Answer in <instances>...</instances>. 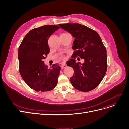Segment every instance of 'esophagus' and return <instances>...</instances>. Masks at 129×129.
Instances as JSON below:
<instances>
[{
  "mask_svg": "<svg viewBox=\"0 0 129 129\" xmlns=\"http://www.w3.org/2000/svg\"><path fill=\"white\" fill-rule=\"evenodd\" d=\"M66 67H67V66L65 64H62V65H61V68H62V69H64Z\"/></svg>",
  "mask_w": 129,
  "mask_h": 129,
  "instance_id": "obj_1",
  "label": "esophagus"
}]
</instances>
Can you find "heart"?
Here are the masks:
<instances>
[{
    "label": "heart",
    "instance_id": "b5f03b06",
    "mask_svg": "<svg viewBox=\"0 0 129 129\" xmlns=\"http://www.w3.org/2000/svg\"><path fill=\"white\" fill-rule=\"evenodd\" d=\"M63 58V59H64V58Z\"/></svg>",
    "mask_w": 129,
    "mask_h": 129
}]
</instances>
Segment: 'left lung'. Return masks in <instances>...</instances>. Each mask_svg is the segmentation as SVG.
Instances as JSON below:
<instances>
[{
    "mask_svg": "<svg viewBox=\"0 0 129 129\" xmlns=\"http://www.w3.org/2000/svg\"><path fill=\"white\" fill-rule=\"evenodd\" d=\"M59 26L75 38L72 58L66 62L74 70L71 77L72 86L79 91L88 92L94 89L104 78L107 70V51L98 33L78 23L59 24ZM79 57L85 62L81 66L75 63Z\"/></svg>",
    "mask_w": 129,
    "mask_h": 129,
    "instance_id": "left-lung-1",
    "label": "left lung"
}]
</instances>
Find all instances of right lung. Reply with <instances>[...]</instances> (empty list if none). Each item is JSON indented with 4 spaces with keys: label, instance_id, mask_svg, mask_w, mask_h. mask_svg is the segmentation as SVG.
I'll return each mask as SVG.
<instances>
[{
    "label": "right lung",
    "instance_id": "obj_1",
    "mask_svg": "<svg viewBox=\"0 0 129 129\" xmlns=\"http://www.w3.org/2000/svg\"><path fill=\"white\" fill-rule=\"evenodd\" d=\"M59 28L56 25H46L33 29L19 46L20 74L25 83L36 91H49L57 85L60 66L55 64L49 68L43 59L50 52L48 39Z\"/></svg>",
    "mask_w": 129,
    "mask_h": 129
}]
</instances>
